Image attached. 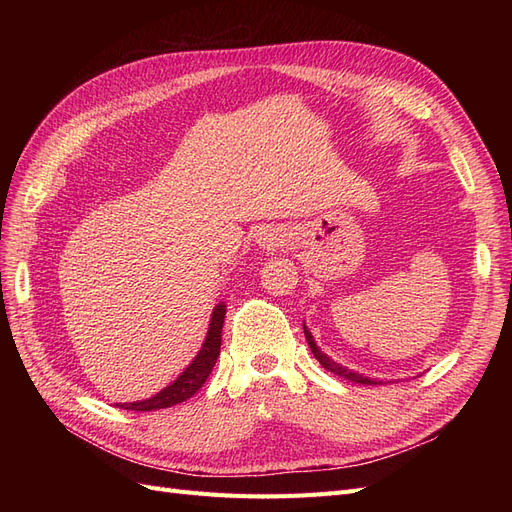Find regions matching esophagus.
<instances>
[{"label":"esophagus","mask_w":512,"mask_h":512,"mask_svg":"<svg viewBox=\"0 0 512 512\" xmlns=\"http://www.w3.org/2000/svg\"><path fill=\"white\" fill-rule=\"evenodd\" d=\"M258 243H260L262 247H267V250H275V247H282V245L286 243V235H284L282 230L269 228V230L262 232L260 239H258Z\"/></svg>","instance_id":"obj_1"}]
</instances>
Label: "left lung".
Returning <instances> with one entry per match:
<instances>
[{
	"instance_id": "obj_1",
	"label": "left lung",
	"mask_w": 512,
	"mask_h": 512,
	"mask_svg": "<svg viewBox=\"0 0 512 512\" xmlns=\"http://www.w3.org/2000/svg\"><path fill=\"white\" fill-rule=\"evenodd\" d=\"M303 333H305V339H307L309 348H312L314 356H316V359L320 361V365H322L324 369H329V371H333L335 376H339V378H346V380H350V382H356V384H382V380H378V378H369V376H363V374H359V371H352V369L344 367L342 363H335V361L331 359V356H327V354H324V352L318 348L316 339H314L312 331H309V329L305 327V322H303Z\"/></svg>"
}]
</instances>
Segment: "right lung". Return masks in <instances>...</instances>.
<instances>
[{"mask_svg":"<svg viewBox=\"0 0 512 512\" xmlns=\"http://www.w3.org/2000/svg\"><path fill=\"white\" fill-rule=\"evenodd\" d=\"M224 316H226V305L218 303L213 307V314L209 320V331L203 346H200L198 354L192 359V363L185 367L179 378L170 382L160 393H156L149 399L143 401H130V404H117V408L123 410H134V412H151V410H162L177 406L181 401L190 399L200 386H203L211 374V369L220 356L222 346V327H224Z\"/></svg>","mask_w":512,"mask_h":512,"instance_id":"1","label":"right lung"}]
</instances>
